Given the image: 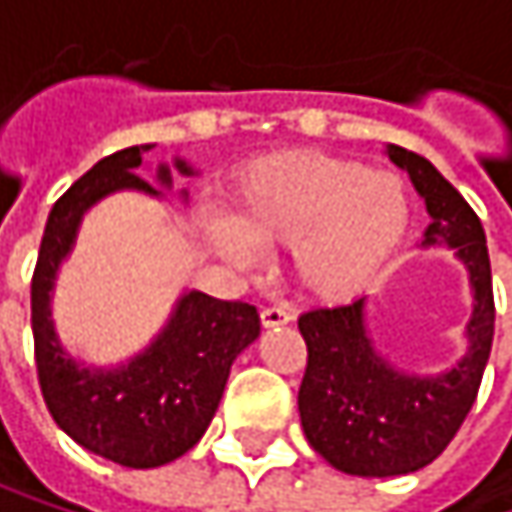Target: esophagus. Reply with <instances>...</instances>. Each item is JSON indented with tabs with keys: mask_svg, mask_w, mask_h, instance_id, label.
Listing matches in <instances>:
<instances>
[{
	"mask_svg": "<svg viewBox=\"0 0 512 512\" xmlns=\"http://www.w3.org/2000/svg\"><path fill=\"white\" fill-rule=\"evenodd\" d=\"M290 320H293V314H290V308H284V305H269V308L260 311V323H263L266 329L287 326Z\"/></svg>",
	"mask_w": 512,
	"mask_h": 512,
	"instance_id": "1",
	"label": "esophagus"
}]
</instances>
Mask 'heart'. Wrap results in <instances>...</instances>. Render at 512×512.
Masks as SVG:
<instances>
[{
	"instance_id": "1",
	"label": "heart",
	"mask_w": 512,
	"mask_h": 512,
	"mask_svg": "<svg viewBox=\"0 0 512 512\" xmlns=\"http://www.w3.org/2000/svg\"><path fill=\"white\" fill-rule=\"evenodd\" d=\"M234 225L213 240L240 266L256 246H290L296 281L314 296H347L391 257L409 225L406 186L356 159L290 151L257 159L234 192Z\"/></svg>"
}]
</instances>
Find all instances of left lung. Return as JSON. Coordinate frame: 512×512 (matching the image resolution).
<instances>
[{"mask_svg":"<svg viewBox=\"0 0 512 512\" xmlns=\"http://www.w3.org/2000/svg\"><path fill=\"white\" fill-rule=\"evenodd\" d=\"M388 156L409 171L433 222L424 246L448 243L471 272L474 317L468 356L442 376H406L373 353L364 332V299L311 308L299 317L308 347L299 385V418L311 448L344 474L394 477L436 460L471 412L495 335L492 269L477 213L430 159L400 145Z\"/></svg>","mask_w":512,"mask_h":512,"instance_id":"1","label":"left lung"}]
</instances>
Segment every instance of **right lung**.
I'll use <instances>...</instances> for the list:
<instances>
[{
  "label": "right lung",
  "instance_id": "right-lung-1",
  "mask_svg": "<svg viewBox=\"0 0 512 512\" xmlns=\"http://www.w3.org/2000/svg\"><path fill=\"white\" fill-rule=\"evenodd\" d=\"M145 151L136 145L103 156L52 204L32 275L35 367L52 421L85 451L127 468L183 457L210 427L234 358L260 335L255 305L186 293L165 332L121 370H88L61 353L50 323L55 269L94 201L115 189L159 195L136 174ZM177 168L189 171L183 162ZM159 180H171L165 165Z\"/></svg>",
  "mask_w": 512,
  "mask_h": 512
}]
</instances>
